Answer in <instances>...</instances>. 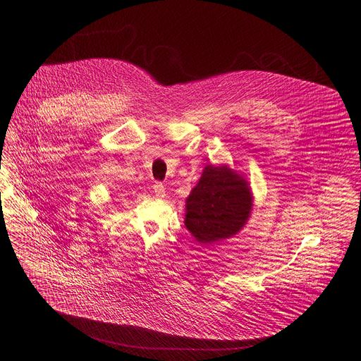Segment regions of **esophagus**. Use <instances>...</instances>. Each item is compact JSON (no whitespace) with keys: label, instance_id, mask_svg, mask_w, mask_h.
I'll return each instance as SVG.
<instances>
[{"label":"esophagus","instance_id":"34e87169","mask_svg":"<svg viewBox=\"0 0 361 361\" xmlns=\"http://www.w3.org/2000/svg\"><path fill=\"white\" fill-rule=\"evenodd\" d=\"M152 190H154V194H156L157 198H164L166 197V188H164V185L161 182L154 183Z\"/></svg>","mask_w":361,"mask_h":361}]
</instances>
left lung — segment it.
Listing matches in <instances>:
<instances>
[{
  "label": "left lung",
  "mask_w": 361,
  "mask_h": 361,
  "mask_svg": "<svg viewBox=\"0 0 361 361\" xmlns=\"http://www.w3.org/2000/svg\"><path fill=\"white\" fill-rule=\"evenodd\" d=\"M248 183L229 167L207 166L186 198L185 226L195 241L209 244L238 233L250 217Z\"/></svg>",
  "instance_id": "8db88e82"
}]
</instances>
